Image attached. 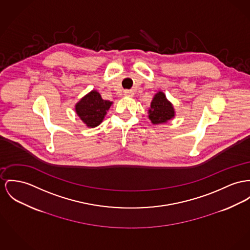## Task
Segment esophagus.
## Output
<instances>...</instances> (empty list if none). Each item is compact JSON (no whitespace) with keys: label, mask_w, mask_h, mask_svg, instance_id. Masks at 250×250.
Returning <instances> with one entry per match:
<instances>
[{"label":"esophagus","mask_w":250,"mask_h":250,"mask_svg":"<svg viewBox=\"0 0 250 250\" xmlns=\"http://www.w3.org/2000/svg\"><path fill=\"white\" fill-rule=\"evenodd\" d=\"M124 96L132 98V97H133V92L132 90H125L124 91Z\"/></svg>","instance_id":"1"}]
</instances>
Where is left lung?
I'll use <instances>...</instances> for the list:
<instances>
[{"label":"left lung","mask_w":250,"mask_h":250,"mask_svg":"<svg viewBox=\"0 0 250 250\" xmlns=\"http://www.w3.org/2000/svg\"><path fill=\"white\" fill-rule=\"evenodd\" d=\"M174 117V110L164 93H157L150 103L149 118L153 124L164 123Z\"/></svg>","instance_id":"obj_1"}]
</instances>
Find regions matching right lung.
Here are the masks:
<instances>
[{
    "mask_svg": "<svg viewBox=\"0 0 250 250\" xmlns=\"http://www.w3.org/2000/svg\"><path fill=\"white\" fill-rule=\"evenodd\" d=\"M112 102L102 100L100 93L92 91L76 105V112L84 123L91 128L99 126Z\"/></svg>",
    "mask_w": 250,
    "mask_h": 250,
    "instance_id": "right-lung-1",
    "label": "right lung"
}]
</instances>
